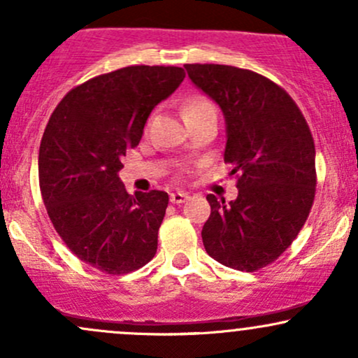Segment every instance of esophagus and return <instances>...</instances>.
<instances>
[{
	"instance_id": "1",
	"label": "esophagus",
	"mask_w": 358,
	"mask_h": 358,
	"mask_svg": "<svg viewBox=\"0 0 358 358\" xmlns=\"http://www.w3.org/2000/svg\"><path fill=\"white\" fill-rule=\"evenodd\" d=\"M185 200H188V193H185V192H175L170 195L171 203H183Z\"/></svg>"
}]
</instances>
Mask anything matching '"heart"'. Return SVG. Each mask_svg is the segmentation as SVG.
Masks as SVG:
<instances>
[{"label": "heart", "mask_w": 358, "mask_h": 358, "mask_svg": "<svg viewBox=\"0 0 358 358\" xmlns=\"http://www.w3.org/2000/svg\"><path fill=\"white\" fill-rule=\"evenodd\" d=\"M208 114H217L215 113V106L212 104L207 97L202 96H193L185 102L183 106V116L185 121H195V119L205 117Z\"/></svg>", "instance_id": "1"}]
</instances>
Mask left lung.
Instances as JSON below:
<instances>
[{
    "label": "left lung",
    "instance_id": "left-lung-1",
    "mask_svg": "<svg viewBox=\"0 0 358 358\" xmlns=\"http://www.w3.org/2000/svg\"><path fill=\"white\" fill-rule=\"evenodd\" d=\"M188 77L220 106L224 162L239 195H207L205 250L227 268L254 273L293 244L315 200V143L296 102L268 77L219 64H187Z\"/></svg>",
    "mask_w": 358,
    "mask_h": 358
}]
</instances>
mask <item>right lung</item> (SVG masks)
Instances as JSON below:
<instances>
[{"label":"right lung","mask_w":358,"mask_h":358,"mask_svg":"<svg viewBox=\"0 0 358 358\" xmlns=\"http://www.w3.org/2000/svg\"><path fill=\"white\" fill-rule=\"evenodd\" d=\"M183 79L182 67L163 65L102 73L69 90L48 119L38 153L43 203L65 245L102 273H131L155 257L168 193L129 195L117 173L151 110Z\"/></svg>","instance_id":"right-lung-1"}]
</instances>
